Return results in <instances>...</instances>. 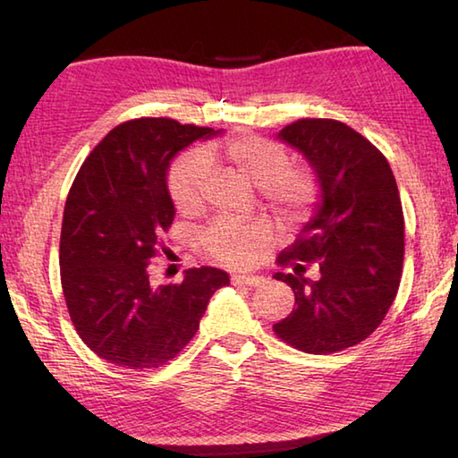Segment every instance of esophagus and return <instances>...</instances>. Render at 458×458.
Listing matches in <instances>:
<instances>
[{"label":"esophagus","mask_w":458,"mask_h":458,"mask_svg":"<svg viewBox=\"0 0 458 458\" xmlns=\"http://www.w3.org/2000/svg\"><path fill=\"white\" fill-rule=\"evenodd\" d=\"M232 283L236 284H246V286H259L265 283V278L257 275H234L232 276Z\"/></svg>","instance_id":"1"}]
</instances>
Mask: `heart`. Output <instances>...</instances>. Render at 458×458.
Returning <instances> with one entry per match:
<instances>
[{
	"label": "heart",
	"mask_w": 458,
	"mask_h": 458,
	"mask_svg": "<svg viewBox=\"0 0 458 458\" xmlns=\"http://www.w3.org/2000/svg\"><path fill=\"white\" fill-rule=\"evenodd\" d=\"M222 155L240 175L259 185L262 199L281 218L297 220L315 204V175L303 165L286 164L284 149L270 139L248 133L232 135L224 141ZM214 159V149L190 151L172 165L167 185L175 208L191 212L201 204ZM270 238L273 226L267 220L220 218L204 230L199 242L208 254L226 265H246L254 250Z\"/></svg>",
	"instance_id": "b5f03b06"
}]
</instances>
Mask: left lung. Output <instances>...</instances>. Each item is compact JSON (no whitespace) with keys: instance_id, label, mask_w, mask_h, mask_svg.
<instances>
[{"instance_id":"obj_1","label":"left lung","mask_w":458,"mask_h":458,"mask_svg":"<svg viewBox=\"0 0 458 458\" xmlns=\"http://www.w3.org/2000/svg\"><path fill=\"white\" fill-rule=\"evenodd\" d=\"M278 139L313 167L321 196L276 262L319 260L321 275H275L291 286L297 307L273 329L305 353H335L369 337L396 299L404 262L398 185L384 155L345 123L301 119Z\"/></svg>"}]
</instances>
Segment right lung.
I'll list each match as a JSON object with an SVG mask.
<instances>
[{
    "instance_id": "obj_1",
    "label": "right lung",
    "mask_w": 458,
    "mask_h": 458,
    "mask_svg": "<svg viewBox=\"0 0 458 458\" xmlns=\"http://www.w3.org/2000/svg\"><path fill=\"white\" fill-rule=\"evenodd\" d=\"M220 131L174 119H133L114 127L68 191L60 234V281L74 329L98 358L129 369L174 360L228 273L185 270L180 284L151 286L149 265L175 208L167 190L174 157Z\"/></svg>"
}]
</instances>
